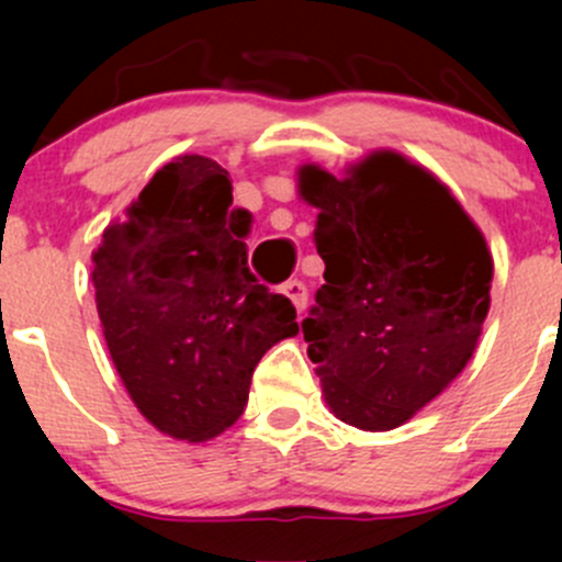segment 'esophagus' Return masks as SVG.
<instances>
[{
    "label": "esophagus",
    "mask_w": 562,
    "mask_h": 562,
    "mask_svg": "<svg viewBox=\"0 0 562 562\" xmlns=\"http://www.w3.org/2000/svg\"><path fill=\"white\" fill-rule=\"evenodd\" d=\"M282 293H285V296L296 304V310L307 307L310 291H307V282L304 280H288L285 285H282Z\"/></svg>",
    "instance_id": "34e87169"
}]
</instances>
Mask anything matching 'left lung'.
Returning <instances> with one entry per match:
<instances>
[{
	"mask_svg": "<svg viewBox=\"0 0 562 562\" xmlns=\"http://www.w3.org/2000/svg\"><path fill=\"white\" fill-rule=\"evenodd\" d=\"M326 263L302 321L307 353L337 418L394 429L464 370L490 313L492 258L451 192L394 151L353 176L307 166Z\"/></svg>",
	"mask_w": 562,
	"mask_h": 562,
	"instance_id": "left-lung-1",
	"label": "left lung"
}]
</instances>
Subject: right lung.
Wrapping results in <instances>:
<instances>
[{"instance_id":"add662e5","label":"right lung","mask_w":562,"mask_h":562,"mask_svg":"<svg viewBox=\"0 0 562 562\" xmlns=\"http://www.w3.org/2000/svg\"><path fill=\"white\" fill-rule=\"evenodd\" d=\"M249 231L228 171L184 155L151 176L94 252L113 364L138 411L171 438L231 427L266 350L299 334L291 299L249 271Z\"/></svg>"}]
</instances>
